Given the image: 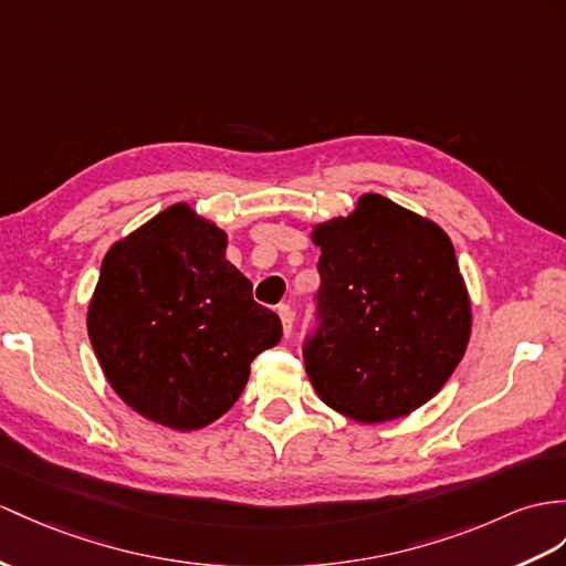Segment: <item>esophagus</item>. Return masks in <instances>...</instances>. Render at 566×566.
<instances>
[{
  "instance_id": "34e87169",
  "label": "esophagus",
  "mask_w": 566,
  "mask_h": 566,
  "mask_svg": "<svg viewBox=\"0 0 566 566\" xmlns=\"http://www.w3.org/2000/svg\"><path fill=\"white\" fill-rule=\"evenodd\" d=\"M279 316H281V322H283V334L291 336L293 334V322H295L293 307L291 305H279Z\"/></svg>"
}]
</instances>
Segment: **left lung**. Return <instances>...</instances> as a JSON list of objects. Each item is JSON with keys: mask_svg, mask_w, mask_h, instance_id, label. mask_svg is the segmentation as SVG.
<instances>
[{"mask_svg": "<svg viewBox=\"0 0 566 566\" xmlns=\"http://www.w3.org/2000/svg\"><path fill=\"white\" fill-rule=\"evenodd\" d=\"M314 334L302 343L322 401L357 422L408 416L444 387L471 338V300L447 232L379 195L316 226Z\"/></svg>", "mask_w": 566, "mask_h": 566, "instance_id": "left-lung-1", "label": "left lung"}]
</instances>
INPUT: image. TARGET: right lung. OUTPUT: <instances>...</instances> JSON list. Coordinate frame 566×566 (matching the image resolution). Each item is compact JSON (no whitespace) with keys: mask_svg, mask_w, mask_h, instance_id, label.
Masks as SVG:
<instances>
[{"mask_svg":"<svg viewBox=\"0 0 566 566\" xmlns=\"http://www.w3.org/2000/svg\"><path fill=\"white\" fill-rule=\"evenodd\" d=\"M226 244L223 230L175 203L109 247L88 305L109 387L172 430H199L230 410L254 357L283 336Z\"/></svg>","mask_w":566,"mask_h":566,"instance_id":"obj_1","label":"right lung"}]
</instances>
